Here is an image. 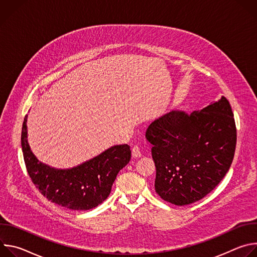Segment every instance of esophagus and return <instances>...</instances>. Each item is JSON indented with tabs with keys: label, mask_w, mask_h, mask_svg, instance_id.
<instances>
[{
	"label": "esophagus",
	"mask_w": 257,
	"mask_h": 257,
	"mask_svg": "<svg viewBox=\"0 0 257 257\" xmlns=\"http://www.w3.org/2000/svg\"><path fill=\"white\" fill-rule=\"evenodd\" d=\"M141 157V152L139 150L138 146H134V148L132 149V158L134 159H138Z\"/></svg>",
	"instance_id": "obj_1"
}]
</instances>
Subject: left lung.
Returning a JSON list of instances; mask_svg holds the SVG:
<instances>
[{
    "mask_svg": "<svg viewBox=\"0 0 257 257\" xmlns=\"http://www.w3.org/2000/svg\"><path fill=\"white\" fill-rule=\"evenodd\" d=\"M156 165V192L187 205L212 191L234 159L237 131L229 100L221 99L190 115L172 111L145 133Z\"/></svg>",
    "mask_w": 257,
    "mask_h": 257,
    "instance_id": "1",
    "label": "left lung"
}]
</instances>
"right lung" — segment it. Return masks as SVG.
Segmentation results:
<instances>
[{"mask_svg": "<svg viewBox=\"0 0 257 257\" xmlns=\"http://www.w3.org/2000/svg\"><path fill=\"white\" fill-rule=\"evenodd\" d=\"M27 115L21 133V146L27 172L41 193L52 202L73 210H88L99 205L111 193L113 183L130 161L128 144L114 145L98 156L69 169L42 163L27 140Z\"/></svg>", "mask_w": 257, "mask_h": 257, "instance_id": "obj_1", "label": "right lung"}]
</instances>
